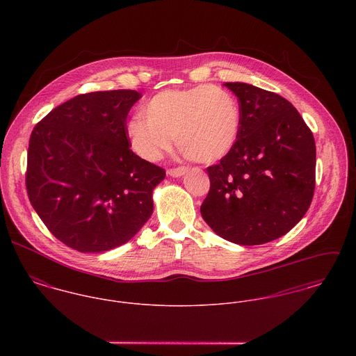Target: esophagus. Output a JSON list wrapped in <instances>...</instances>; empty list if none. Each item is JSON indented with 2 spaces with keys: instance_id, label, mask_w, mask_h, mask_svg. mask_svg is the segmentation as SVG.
Masks as SVG:
<instances>
[{
  "instance_id": "obj_1",
  "label": "esophagus",
  "mask_w": 356,
  "mask_h": 356,
  "mask_svg": "<svg viewBox=\"0 0 356 356\" xmlns=\"http://www.w3.org/2000/svg\"><path fill=\"white\" fill-rule=\"evenodd\" d=\"M188 172V168L185 167H179V168H171L167 171V174L172 178H181L182 175H185Z\"/></svg>"
}]
</instances>
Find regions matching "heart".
<instances>
[{"label":"heart","instance_id":"b5f03b06","mask_svg":"<svg viewBox=\"0 0 356 356\" xmlns=\"http://www.w3.org/2000/svg\"><path fill=\"white\" fill-rule=\"evenodd\" d=\"M240 134V104L229 90L212 85L161 90L126 126L133 151L147 161L160 160L175 137L191 159L216 163L234 151Z\"/></svg>","mask_w":356,"mask_h":356}]
</instances>
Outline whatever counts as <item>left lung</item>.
<instances>
[{"label":"left lung","instance_id":"1","mask_svg":"<svg viewBox=\"0 0 356 356\" xmlns=\"http://www.w3.org/2000/svg\"><path fill=\"white\" fill-rule=\"evenodd\" d=\"M240 102L241 134L227 157L207 168L205 223L238 245L277 240L305 216L315 188V141L284 97L244 82H226Z\"/></svg>","mask_w":356,"mask_h":356}]
</instances>
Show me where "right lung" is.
<instances>
[{"label":"right lung","mask_w":356,"mask_h":356,"mask_svg":"<svg viewBox=\"0 0 356 356\" xmlns=\"http://www.w3.org/2000/svg\"><path fill=\"white\" fill-rule=\"evenodd\" d=\"M136 90L79 95L34 127L27 154L30 203L67 247L99 254L130 241L153 212L163 168L130 149L126 118Z\"/></svg>","instance_id":"obj_1"}]
</instances>
